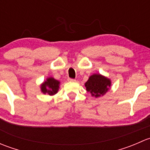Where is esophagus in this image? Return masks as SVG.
<instances>
[{
    "label": "esophagus",
    "instance_id": "34e87169",
    "mask_svg": "<svg viewBox=\"0 0 150 150\" xmlns=\"http://www.w3.org/2000/svg\"><path fill=\"white\" fill-rule=\"evenodd\" d=\"M67 81H69V82H75V80L72 79V78H68Z\"/></svg>",
    "mask_w": 150,
    "mask_h": 150
}]
</instances>
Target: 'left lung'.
I'll list each match as a JSON object with an SVG mask.
<instances>
[{
    "mask_svg": "<svg viewBox=\"0 0 150 150\" xmlns=\"http://www.w3.org/2000/svg\"><path fill=\"white\" fill-rule=\"evenodd\" d=\"M111 80L101 74H93L85 83L86 91L90 92L92 96L99 98L103 96L111 88Z\"/></svg>",
    "mask_w": 150,
    "mask_h": 150,
    "instance_id": "8db88e82",
    "label": "left lung"
}]
</instances>
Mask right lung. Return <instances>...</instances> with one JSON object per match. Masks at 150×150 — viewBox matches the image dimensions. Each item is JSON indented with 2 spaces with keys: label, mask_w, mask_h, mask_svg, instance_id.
Masks as SVG:
<instances>
[{
  "label": "right lung",
  "mask_w": 150,
  "mask_h": 150,
  "mask_svg": "<svg viewBox=\"0 0 150 150\" xmlns=\"http://www.w3.org/2000/svg\"><path fill=\"white\" fill-rule=\"evenodd\" d=\"M59 86L60 81H57L52 77H48L46 81L40 84V91L44 94L47 93L49 96H54L58 92Z\"/></svg>",
  "instance_id": "1"
}]
</instances>
